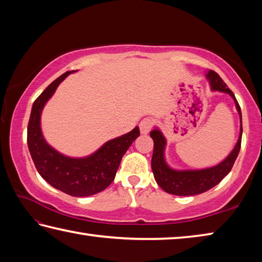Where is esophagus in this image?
Listing matches in <instances>:
<instances>
[{"label": "esophagus", "mask_w": 262, "mask_h": 262, "mask_svg": "<svg viewBox=\"0 0 262 262\" xmlns=\"http://www.w3.org/2000/svg\"><path fill=\"white\" fill-rule=\"evenodd\" d=\"M139 126H140L141 135H147L150 131V128H152V119H149V118L143 119V121L140 122Z\"/></svg>", "instance_id": "obj_1"}]
</instances>
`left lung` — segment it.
<instances>
[{
	"label": "left lung",
	"mask_w": 262,
	"mask_h": 262,
	"mask_svg": "<svg viewBox=\"0 0 262 262\" xmlns=\"http://www.w3.org/2000/svg\"><path fill=\"white\" fill-rule=\"evenodd\" d=\"M205 76L209 82L210 90L213 92L226 93L232 98L238 115H239V137H238L235 147L229 153L228 157L223 159L220 163L215 164V166L201 169H175L169 166L166 160V137L158 126H154V130H152L149 135L154 141V150L152 157V170L154 178L162 190L173 195H196L204 193V192L217 185L230 172L241 149L243 126L239 104H238L235 95L228 89L226 82L221 79V77L216 72L209 70L206 72Z\"/></svg>",
	"instance_id": "left-lung-1"
}]
</instances>
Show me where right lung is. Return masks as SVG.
<instances>
[{
    "label": "right lung",
    "mask_w": 262,
    "mask_h": 262,
    "mask_svg": "<svg viewBox=\"0 0 262 262\" xmlns=\"http://www.w3.org/2000/svg\"><path fill=\"white\" fill-rule=\"evenodd\" d=\"M70 73L71 71H68L59 76L34 101L27 126V145L36 170L46 182L69 195L89 196L110 185L123 155L138 138L140 131L136 126L132 131L108 140L94 153L82 158L68 157L50 146L41 130V114L58 85Z\"/></svg>",
    "instance_id": "obj_1"
}]
</instances>
